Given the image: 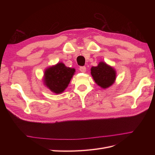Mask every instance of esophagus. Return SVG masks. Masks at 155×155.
Wrapping results in <instances>:
<instances>
[{
	"instance_id": "1",
	"label": "esophagus",
	"mask_w": 155,
	"mask_h": 155,
	"mask_svg": "<svg viewBox=\"0 0 155 155\" xmlns=\"http://www.w3.org/2000/svg\"><path fill=\"white\" fill-rule=\"evenodd\" d=\"M79 70H80L81 72H85L86 67H79Z\"/></svg>"
}]
</instances>
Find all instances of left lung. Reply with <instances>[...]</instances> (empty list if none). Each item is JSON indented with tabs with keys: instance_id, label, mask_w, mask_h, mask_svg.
I'll return each instance as SVG.
<instances>
[{
	"instance_id": "obj_1",
	"label": "left lung",
	"mask_w": 155,
	"mask_h": 155,
	"mask_svg": "<svg viewBox=\"0 0 155 155\" xmlns=\"http://www.w3.org/2000/svg\"><path fill=\"white\" fill-rule=\"evenodd\" d=\"M91 74L95 82L104 88L109 87L116 79L115 70L104 62H100L97 67H92Z\"/></svg>"
}]
</instances>
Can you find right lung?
Returning <instances> with one entry per match:
<instances>
[{
	"label": "right lung",
	"instance_id": "1",
	"mask_svg": "<svg viewBox=\"0 0 155 155\" xmlns=\"http://www.w3.org/2000/svg\"><path fill=\"white\" fill-rule=\"evenodd\" d=\"M74 72L75 69L67 67L62 63H58L55 66L46 70L45 73L46 85L56 94L61 93L68 87Z\"/></svg>",
	"mask_w": 155,
	"mask_h": 155
}]
</instances>
